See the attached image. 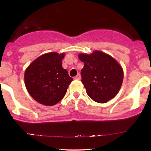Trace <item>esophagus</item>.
Returning a JSON list of instances; mask_svg holds the SVG:
<instances>
[{"label":"esophagus","mask_w":151,"mask_h":151,"mask_svg":"<svg viewBox=\"0 0 151 151\" xmlns=\"http://www.w3.org/2000/svg\"><path fill=\"white\" fill-rule=\"evenodd\" d=\"M74 79H75L76 80H79V79H81V76H80V74H78L76 76V77H74Z\"/></svg>","instance_id":"34e87169"}]
</instances>
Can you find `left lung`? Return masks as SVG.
<instances>
[{"label":"left lung","instance_id":"8db88e82","mask_svg":"<svg viewBox=\"0 0 151 151\" xmlns=\"http://www.w3.org/2000/svg\"><path fill=\"white\" fill-rule=\"evenodd\" d=\"M78 57L84 64L81 70V82L88 96L101 104L115 97L124 79L123 69L116 60L98 50L90 55L79 54Z\"/></svg>","mask_w":151,"mask_h":151}]
</instances>
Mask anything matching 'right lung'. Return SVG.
<instances>
[{
	"label": "right lung",
	"mask_w": 151,
	"mask_h": 151,
	"mask_svg": "<svg viewBox=\"0 0 151 151\" xmlns=\"http://www.w3.org/2000/svg\"><path fill=\"white\" fill-rule=\"evenodd\" d=\"M65 54L49 52L34 60L25 72V84L35 101L46 106L60 102L73 79L62 67Z\"/></svg>",
	"instance_id": "add662e5"
}]
</instances>
